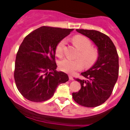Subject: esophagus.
<instances>
[{"label":"esophagus","instance_id":"esophagus-1","mask_svg":"<svg viewBox=\"0 0 130 130\" xmlns=\"http://www.w3.org/2000/svg\"><path fill=\"white\" fill-rule=\"evenodd\" d=\"M69 79H70L71 81H73V80H74V79H73V77L71 75H69Z\"/></svg>","mask_w":130,"mask_h":130}]
</instances>
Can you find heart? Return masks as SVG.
<instances>
[{
  "mask_svg": "<svg viewBox=\"0 0 130 130\" xmlns=\"http://www.w3.org/2000/svg\"><path fill=\"white\" fill-rule=\"evenodd\" d=\"M73 41L79 50L78 56L82 60L79 58L76 59L66 58L60 61L59 64V66L61 70L71 74H73L76 71L82 69L83 65L85 68L92 66L98 59L97 49L92 47L90 40L87 37L82 35H76L73 38ZM66 44V41L62 40L56 46V54L58 57H61L63 55Z\"/></svg>",
  "mask_w": 130,
  "mask_h": 130,
  "instance_id": "1",
  "label": "heart"
}]
</instances>
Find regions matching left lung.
I'll return each mask as SVG.
<instances>
[{"label": "left lung", "mask_w": 130, "mask_h": 130, "mask_svg": "<svg viewBox=\"0 0 130 130\" xmlns=\"http://www.w3.org/2000/svg\"><path fill=\"white\" fill-rule=\"evenodd\" d=\"M94 43L98 59L89 69L82 73L85 79H76L81 89L72 93L74 101L87 107H95L104 103L112 92L119 74V57L116 48L108 36L99 31L76 29Z\"/></svg>", "instance_id": "8db88e82"}]
</instances>
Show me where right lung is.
Masks as SVG:
<instances>
[{
  "instance_id": "right-lung-1",
  "label": "right lung",
  "mask_w": 130,
  "mask_h": 130,
  "mask_svg": "<svg viewBox=\"0 0 130 130\" xmlns=\"http://www.w3.org/2000/svg\"><path fill=\"white\" fill-rule=\"evenodd\" d=\"M73 29L42 26L24 38L15 61L14 79L24 98L39 102L51 99L68 74L57 71L56 48Z\"/></svg>"
}]
</instances>
